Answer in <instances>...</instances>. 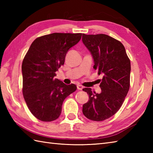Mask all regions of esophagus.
Here are the masks:
<instances>
[{"label":"esophagus","mask_w":153,"mask_h":153,"mask_svg":"<svg viewBox=\"0 0 153 153\" xmlns=\"http://www.w3.org/2000/svg\"><path fill=\"white\" fill-rule=\"evenodd\" d=\"M77 89H78V90H82L83 89V87L82 85H77Z\"/></svg>","instance_id":"obj_1"}]
</instances>
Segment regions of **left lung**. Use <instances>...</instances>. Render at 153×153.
<instances>
[{"label":"left lung","instance_id":"1","mask_svg":"<svg viewBox=\"0 0 153 153\" xmlns=\"http://www.w3.org/2000/svg\"><path fill=\"white\" fill-rule=\"evenodd\" d=\"M82 41L92 55L93 68L103 76L100 93L83 89L89 95L83 114L93 121H103L114 115L124 101L130 84V60L121 42L107 35L83 34Z\"/></svg>","mask_w":153,"mask_h":153}]
</instances>
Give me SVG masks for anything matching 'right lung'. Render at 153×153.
Returning <instances> with one entry per match:
<instances>
[{
  "label": "right lung",
  "mask_w": 153,
  "mask_h": 153,
  "mask_svg": "<svg viewBox=\"0 0 153 153\" xmlns=\"http://www.w3.org/2000/svg\"><path fill=\"white\" fill-rule=\"evenodd\" d=\"M82 33H54L37 38L23 60V95L35 118L51 122L60 116L64 99L76 90L55 79L64 64L68 50L80 41Z\"/></svg>",
  "instance_id": "obj_1"
}]
</instances>
